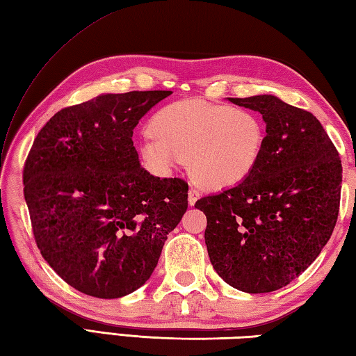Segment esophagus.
I'll list each match as a JSON object with an SVG mask.
<instances>
[{
  "mask_svg": "<svg viewBox=\"0 0 356 356\" xmlns=\"http://www.w3.org/2000/svg\"><path fill=\"white\" fill-rule=\"evenodd\" d=\"M200 195H201V191L200 189H197V187H191L189 189V193H187V201H189V204L191 206H193L197 203V200L200 198Z\"/></svg>",
  "mask_w": 356,
  "mask_h": 356,
  "instance_id": "obj_1",
  "label": "esophagus"
}]
</instances>
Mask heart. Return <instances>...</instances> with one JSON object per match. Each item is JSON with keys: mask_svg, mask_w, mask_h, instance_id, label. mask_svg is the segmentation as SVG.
<instances>
[{"mask_svg": "<svg viewBox=\"0 0 356 356\" xmlns=\"http://www.w3.org/2000/svg\"><path fill=\"white\" fill-rule=\"evenodd\" d=\"M143 133L139 150L158 172H169L187 158L192 175L209 187L243 181L256 169L265 143L259 115L201 99L164 106Z\"/></svg>", "mask_w": 356, "mask_h": 356, "instance_id": "1", "label": "heart"}]
</instances>
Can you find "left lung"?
I'll use <instances>...</instances> for the list:
<instances>
[{
  "label": "left lung",
  "instance_id": "1",
  "mask_svg": "<svg viewBox=\"0 0 356 356\" xmlns=\"http://www.w3.org/2000/svg\"><path fill=\"white\" fill-rule=\"evenodd\" d=\"M259 111L266 136L256 169L200 198L213 270L245 293L276 291L299 277L330 238L343 183L341 158L310 111L264 95L231 97Z\"/></svg>",
  "mask_w": 356,
  "mask_h": 356
}]
</instances>
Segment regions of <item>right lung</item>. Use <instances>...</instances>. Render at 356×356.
I'll use <instances>...</instances> for the list:
<instances>
[{"label": "right lung", "mask_w": 356, "mask_h": 356, "mask_svg": "<svg viewBox=\"0 0 356 356\" xmlns=\"http://www.w3.org/2000/svg\"><path fill=\"white\" fill-rule=\"evenodd\" d=\"M172 91L105 95L66 106L26 158L24 200L40 252L66 284L116 299L143 286L187 209L189 186L139 164L133 129Z\"/></svg>", "instance_id": "right-lung-1"}]
</instances>
